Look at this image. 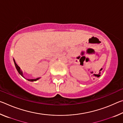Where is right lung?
<instances>
[{"label":"right lung","instance_id":"add662e5","mask_svg":"<svg viewBox=\"0 0 123 123\" xmlns=\"http://www.w3.org/2000/svg\"><path fill=\"white\" fill-rule=\"evenodd\" d=\"M13 61H14V64H15V67H16L17 70L18 72L19 73V74L20 75L22 76L23 77V78H24V76H23V72H22V70H20V68L19 67V66H18L17 65V63H16V62H15V61H14V59H13ZM39 78H36V79H27V80H28V81H35L38 80Z\"/></svg>","mask_w":123,"mask_h":123}]
</instances>
